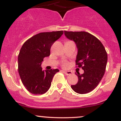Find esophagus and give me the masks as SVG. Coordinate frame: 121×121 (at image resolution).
Listing matches in <instances>:
<instances>
[{
    "instance_id": "obj_1",
    "label": "esophagus",
    "mask_w": 121,
    "mask_h": 121,
    "mask_svg": "<svg viewBox=\"0 0 121 121\" xmlns=\"http://www.w3.org/2000/svg\"><path fill=\"white\" fill-rule=\"evenodd\" d=\"M64 73H65V74L66 75H70L72 74V71H64V70H62Z\"/></svg>"
}]
</instances>
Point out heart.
I'll return each instance as SVG.
<instances>
[{
    "label": "heart",
    "mask_w": 121,
    "mask_h": 121,
    "mask_svg": "<svg viewBox=\"0 0 121 121\" xmlns=\"http://www.w3.org/2000/svg\"><path fill=\"white\" fill-rule=\"evenodd\" d=\"M68 64L67 62H64L62 64V66L64 68H66L68 66Z\"/></svg>",
    "instance_id": "1"
}]
</instances>
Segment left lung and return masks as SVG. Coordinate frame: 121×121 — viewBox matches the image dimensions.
Here are the masks:
<instances>
[{
    "mask_svg": "<svg viewBox=\"0 0 121 121\" xmlns=\"http://www.w3.org/2000/svg\"><path fill=\"white\" fill-rule=\"evenodd\" d=\"M65 36L76 43L78 49L76 64L84 70L78 72L77 83L71 85L79 94H86L94 89L102 80L108 61V55L103 44L96 37L86 32L64 31Z\"/></svg>",
    "mask_w": 121,
    "mask_h": 121,
    "instance_id": "1",
    "label": "left lung"
}]
</instances>
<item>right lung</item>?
Wrapping results in <instances>:
<instances>
[{"mask_svg":"<svg viewBox=\"0 0 121 121\" xmlns=\"http://www.w3.org/2000/svg\"><path fill=\"white\" fill-rule=\"evenodd\" d=\"M63 30L41 32L24 43L18 56V72L23 85L32 94H43L51 87L52 78L57 69L42 70L43 59L50 55V50Z\"/></svg>","mask_w":121,"mask_h":121,"instance_id":"add662e5","label":"right lung"}]
</instances>
